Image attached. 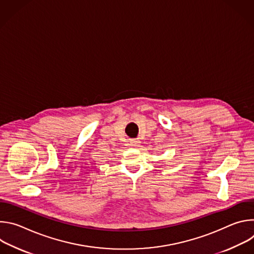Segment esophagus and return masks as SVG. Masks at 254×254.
Masks as SVG:
<instances>
[{
	"instance_id": "1",
	"label": "esophagus",
	"mask_w": 254,
	"mask_h": 254,
	"mask_svg": "<svg viewBox=\"0 0 254 254\" xmlns=\"http://www.w3.org/2000/svg\"><path fill=\"white\" fill-rule=\"evenodd\" d=\"M129 142H130V146H132V147H137L140 141H139L138 139H131Z\"/></svg>"
}]
</instances>
